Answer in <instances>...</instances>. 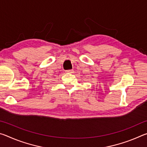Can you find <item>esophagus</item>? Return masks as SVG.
<instances>
[{
	"label": "esophagus",
	"mask_w": 147,
	"mask_h": 147,
	"mask_svg": "<svg viewBox=\"0 0 147 147\" xmlns=\"http://www.w3.org/2000/svg\"><path fill=\"white\" fill-rule=\"evenodd\" d=\"M66 73H73L74 71L73 70V69H70V70H66Z\"/></svg>",
	"instance_id": "esophagus-1"
}]
</instances>
